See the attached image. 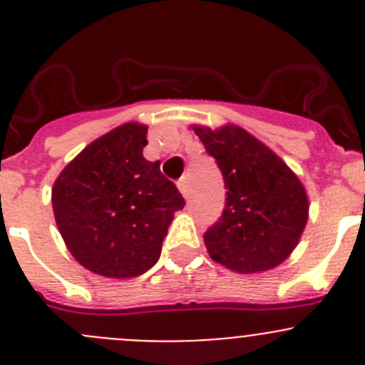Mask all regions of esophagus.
Returning a JSON list of instances; mask_svg holds the SVG:
<instances>
[{
	"label": "esophagus",
	"mask_w": 365,
	"mask_h": 365,
	"mask_svg": "<svg viewBox=\"0 0 365 365\" xmlns=\"http://www.w3.org/2000/svg\"><path fill=\"white\" fill-rule=\"evenodd\" d=\"M177 186H179V192L182 193V197H185V199H188L190 192H188V180H186V177H182V179L177 182Z\"/></svg>",
	"instance_id": "obj_1"
}]
</instances>
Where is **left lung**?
Masks as SVG:
<instances>
[{
	"mask_svg": "<svg viewBox=\"0 0 365 365\" xmlns=\"http://www.w3.org/2000/svg\"><path fill=\"white\" fill-rule=\"evenodd\" d=\"M215 159L226 188L222 215L205 233L215 262L239 273L279 266L307 222V195L279 155L239 126H193Z\"/></svg>",
	"mask_w": 365,
	"mask_h": 365,
	"instance_id": "8db88e82",
	"label": "left lung"
}]
</instances>
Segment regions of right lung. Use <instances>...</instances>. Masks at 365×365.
Returning a JSON list of instances; mask_svg holds the SVG:
<instances>
[{"label": "right lung", "instance_id": "obj_1", "mask_svg": "<svg viewBox=\"0 0 365 365\" xmlns=\"http://www.w3.org/2000/svg\"><path fill=\"white\" fill-rule=\"evenodd\" d=\"M146 126L126 123L96 139L53 182L52 206L66 248L110 279L143 275L159 260L173 213L185 199L143 157Z\"/></svg>", "mask_w": 365, "mask_h": 365}]
</instances>
